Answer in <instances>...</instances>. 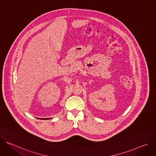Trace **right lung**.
<instances>
[{
    "mask_svg": "<svg viewBox=\"0 0 156 156\" xmlns=\"http://www.w3.org/2000/svg\"><path fill=\"white\" fill-rule=\"evenodd\" d=\"M46 119V118H45V119ZM49 119V118H47V119Z\"/></svg>",
    "mask_w": 156,
    "mask_h": 156,
    "instance_id": "1",
    "label": "right lung"
}]
</instances>
